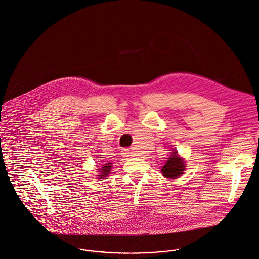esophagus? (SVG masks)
Here are the masks:
<instances>
[{"label":"esophagus","instance_id":"1","mask_svg":"<svg viewBox=\"0 0 259 259\" xmlns=\"http://www.w3.org/2000/svg\"><path fill=\"white\" fill-rule=\"evenodd\" d=\"M121 155H122L123 158H128V157H133L134 153L131 152L129 149H123L121 151Z\"/></svg>","mask_w":259,"mask_h":259}]
</instances>
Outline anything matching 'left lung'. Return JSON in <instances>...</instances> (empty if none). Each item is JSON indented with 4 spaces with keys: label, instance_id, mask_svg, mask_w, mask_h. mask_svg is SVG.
<instances>
[{
    "label": "left lung",
    "instance_id": "obj_1",
    "mask_svg": "<svg viewBox=\"0 0 259 259\" xmlns=\"http://www.w3.org/2000/svg\"><path fill=\"white\" fill-rule=\"evenodd\" d=\"M185 170V162L183 159L179 158L177 150H174V152L170 155V158H168L165 164L162 166L161 172L162 176L167 179H178L179 176L183 174Z\"/></svg>",
    "mask_w": 259,
    "mask_h": 259
}]
</instances>
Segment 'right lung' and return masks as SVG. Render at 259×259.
I'll list each match as a JSON object with an SVG mask.
<instances>
[{"label": "right lung", "instance_id": "add662e5", "mask_svg": "<svg viewBox=\"0 0 259 259\" xmlns=\"http://www.w3.org/2000/svg\"><path fill=\"white\" fill-rule=\"evenodd\" d=\"M111 167H112V164L111 163H105L100 169H99V171H100V178L99 179H105L107 176H108V174L110 172V169H111Z\"/></svg>", "mask_w": 259, "mask_h": 259}]
</instances>
